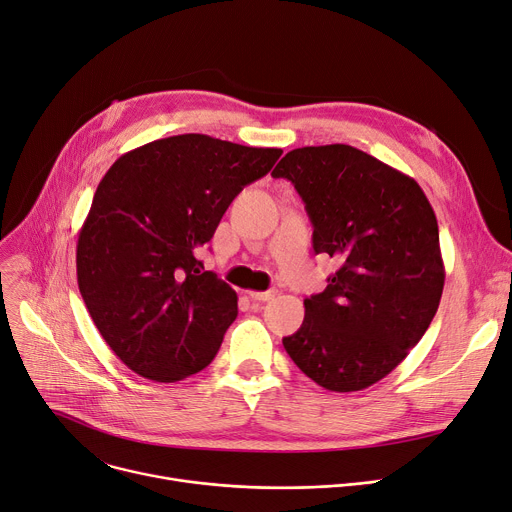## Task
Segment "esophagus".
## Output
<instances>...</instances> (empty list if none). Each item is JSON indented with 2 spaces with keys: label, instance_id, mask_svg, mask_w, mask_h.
<instances>
[{
  "label": "esophagus",
  "instance_id": "1",
  "mask_svg": "<svg viewBox=\"0 0 512 512\" xmlns=\"http://www.w3.org/2000/svg\"><path fill=\"white\" fill-rule=\"evenodd\" d=\"M249 297L253 299V301H259V303H265V301H270V299H274V290H249L247 292Z\"/></svg>",
  "mask_w": 512,
  "mask_h": 512
}]
</instances>
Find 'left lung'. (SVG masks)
Masks as SVG:
<instances>
[{"label":"left lung","instance_id":"obj_1","mask_svg":"<svg viewBox=\"0 0 512 512\" xmlns=\"http://www.w3.org/2000/svg\"><path fill=\"white\" fill-rule=\"evenodd\" d=\"M272 176L305 201L315 253L340 263L282 344L321 388L365 390L409 355L438 311L446 274L436 213L411 176L351 145L292 149Z\"/></svg>","mask_w":512,"mask_h":512}]
</instances>
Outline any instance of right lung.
I'll use <instances>...</instances> for the list:
<instances>
[{
	"label": "right lung",
	"instance_id": "add662e5",
	"mask_svg": "<svg viewBox=\"0 0 512 512\" xmlns=\"http://www.w3.org/2000/svg\"><path fill=\"white\" fill-rule=\"evenodd\" d=\"M280 155L191 132L132 149L105 172L78 232L76 280L128 369L170 384L218 355L238 299L197 253Z\"/></svg>",
	"mask_w": 512,
	"mask_h": 512
}]
</instances>
